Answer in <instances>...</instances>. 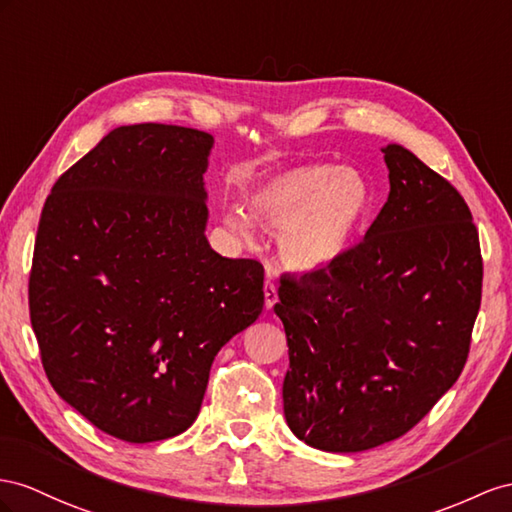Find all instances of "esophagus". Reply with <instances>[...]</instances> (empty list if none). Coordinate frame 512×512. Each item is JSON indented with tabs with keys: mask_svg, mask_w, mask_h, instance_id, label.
Segmentation results:
<instances>
[{
	"mask_svg": "<svg viewBox=\"0 0 512 512\" xmlns=\"http://www.w3.org/2000/svg\"><path fill=\"white\" fill-rule=\"evenodd\" d=\"M264 296H266V309H272L274 303H277L279 296H277V285L268 277L264 283Z\"/></svg>",
	"mask_w": 512,
	"mask_h": 512,
	"instance_id": "obj_1",
	"label": "esophagus"
}]
</instances>
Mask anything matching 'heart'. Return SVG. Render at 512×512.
<instances>
[{
    "instance_id": "heart-1",
    "label": "heart",
    "mask_w": 512,
    "mask_h": 512,
    "mask_svg": "<svg viewBox=\"0 0 512 512\" xmlns=\"http://www.w3.org/2000/svg\"><path fill=\"white\" fill-rule=\"evenodd\" d=\"M248 214L270 233H279V255L300 272L318 270L344 251L368 205V188L359 173L329 164H300L259 181L246 194ZM240 209L222 222L240 238L253 222Z\"/></svg>"
}]
</instances>
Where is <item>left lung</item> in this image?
Listing matches in <instances>:
<instances>
[{"instance_id":"obj_1","label":"left lung","mask_w":512,"mask_h":512,"mask_svg":"<svg viewBox=\"0 0 512 512\" xmlns=\"http://www.w3.org/2000/svg\"><path fill=\"white\" fill-rule=\"evenodd\" d=\"M365 238L329 264L283 274L287 426L311 448L363 452L406 435L461 376L482 298L465 199L400 144Z\"/></svg>"}]
</instances>
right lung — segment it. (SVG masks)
Wrapping results in <instances>:
<instances>
[{"label":"right lung","instance_id":"add662e5","mask_svg":"<svg viewBox=\"0 0 512 512\" xmlns=\"http://www.w3.org/2000/svg\"><path fill=\"white\" fill-rule=\"evenodd\" d=\"M207 131L116 127L51 188L30 320L58 396L129 443L188 430L218 350L264 309V266L205 238Z\"/></svg>","mask_w":512,"mask_h":512}]
</instances>
